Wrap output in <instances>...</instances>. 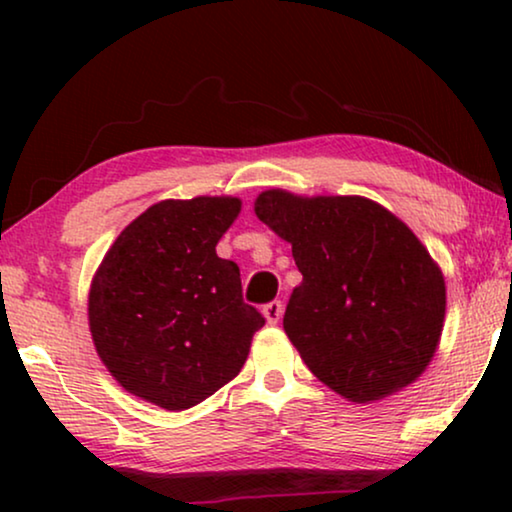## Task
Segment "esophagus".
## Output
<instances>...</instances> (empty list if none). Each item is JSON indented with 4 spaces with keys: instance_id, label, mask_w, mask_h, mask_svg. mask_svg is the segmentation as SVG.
Returning <instances> with one entry per match:
<instances>
[{
    "instance_id": "obj_1",
    "label": "esophagus",
    "mask_w": 512,
    "mask_h": 512,
    "mask_svg": "<svg viewBox=\"0 0 512 512\" xmlns=\"http://www.w3.org/2000/svg\"><path fill=\"white\" fill-rule=\"evenodd\" d=\"M282 314H284L282 300H272V303H268V305L263 307V317H265V321H268L270 326L279 324V319H282Z\"/></svg>"
}]
</instances>
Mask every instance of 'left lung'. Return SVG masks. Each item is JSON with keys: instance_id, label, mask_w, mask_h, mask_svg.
<instances>
[{"instance_id": "obj_1", "label": "left lung", "mask_w": 512, "mask_h": 512, "mask_svg": "<svg viewBox=\"0 0 512 512\" xmlns=\"http://www.w3.org/2000/svg\"><path fill=\"white\" fill-rule=\"evenodd\" d=\"M254 212L291 244L303 282L284 331L335 394L370 403L408 387L436 354L445 277L417 235L361 195L263 191Z\"/></svg>"}]
</instances>
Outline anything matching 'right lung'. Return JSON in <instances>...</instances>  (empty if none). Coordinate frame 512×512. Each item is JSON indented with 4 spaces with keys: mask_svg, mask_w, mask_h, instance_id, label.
<instances>
[{
    "mask_svg": "<svg viewBox=\"0 0 512 512\" xmlns=\"http://www.w3.org/2000/svg\"><path fill=\"white\" fill-rule=\"evenodd\" d=\"M242 200H163L116 237L88 293L93 345L132 396L179 412L240 373L265 324L242 300L240 268L216 256Z\"/></svg>",
    "mask_w": 512,
    "mask_h": 512,
    "instance_id": "1",
    "label": "right lung"
}]
</instances>
